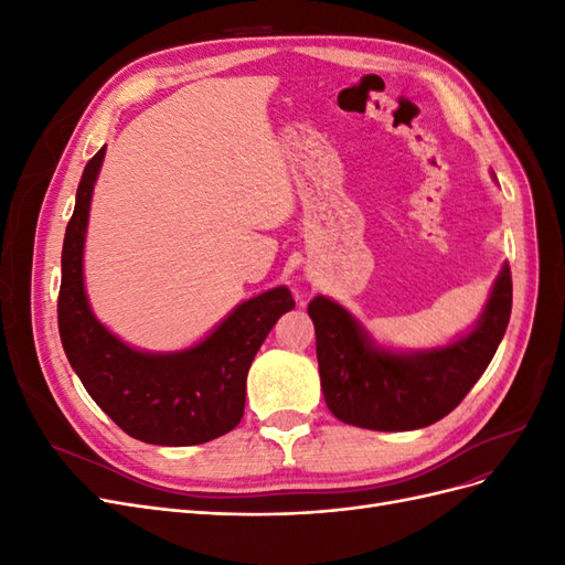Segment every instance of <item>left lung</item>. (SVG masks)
Here are the masks:
<instances>
[{
    "label": "left lung",
    "instance_id": "obj_1",
    "mask_svg": "<svg viewBox=\"0 0 565 565\" xmlns=\"http://www.w3.org/2000/svg\"><path fill=\"white\" fill-rule=\"evenodd\" d=\"M309 316L330 413L361 429L413 431L450 415L490 365L511 316V270L502 266L473 330L431 351L377 347L361 322L328 297H316Z\"/></svg>",
    "mask_w": 565,
    "mask_h": 565
}]
</instances>
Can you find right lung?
<instances>
[{
  "label": "right lung",
  "mask_w": 565,
  "mask_h": 565,
  "mask_svg": "<svg viewBox=\"0 0 565 565\" xmlns=\"http://www.w3.org/2000/svg\"><path fill=\"white\" fill-rule=\"evenodd\" d=\"M106 146L77 185L61 254L58 332L79 382L104 413L150 446H198L235 429L245 413L247 372L273 324L295 309L287 287L243 301L204 337L177 353L136 351L96 320L84 292V235Z\"/></svg>",
  "instance_id": "add662e5"
}]
</instances>
